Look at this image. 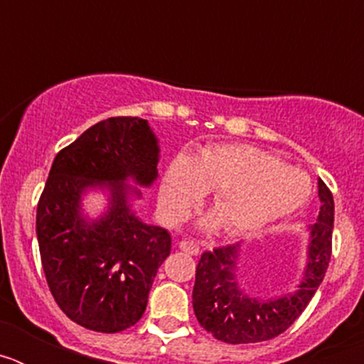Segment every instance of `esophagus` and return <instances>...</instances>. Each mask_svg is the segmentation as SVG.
<instances>
[{"label": "esophagus", "instance_id": "1", "mask_svg": "<svg viewBox=\"0 0 364 364\" xmlns=\"http://www.w3.org/2000/svg\"><path fill=\"white\" fill-rule=\"evenodd\" d=\"M178 246L180 250L188 253V255H198V252H200V247H198L195 242H189V240H180Z\"/></svg>", "mask_w": 364, "mask_h": 364}]
</instances>
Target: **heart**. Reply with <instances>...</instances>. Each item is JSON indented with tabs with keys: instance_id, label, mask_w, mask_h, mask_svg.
Returning a JSON list of instances; mask_svg holds the SVG:
<instances>
[{
	"instance_id": "heart-1",
	"label": "heart",
	"mask_w": 364,
	"mask_h": 364,
	"mask_svg": "<svg viewBox=\"0 0 364 364\" xmlns=\"http://www.w3.org/2000/svg\"><path fill=\"white\" fill-rule=\"evenodd\" d=\"M205 189L215 191L217 210L205 226H217L220 220L226 233L250 235L301 210L310 198L311 182L306 173L266 151L218 146L195 160L178 156L164 178L160 202L169 217L180 218Z\"/></svg>"
}]
</instances>
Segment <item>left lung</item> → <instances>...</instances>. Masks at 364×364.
<instances>
[{
    "label": "left lung",
    "mask_w": 364,
    "mask_h": 364,
    "mask_svg": "<svg viewBox=\"0 0 364 364\" xmlns=\"http://www.w3.org/2000/svg\"><path fill=\"white\" fill-rule=\"evenodd\" d=\"M321 210L310 226L306 268L291 294L259 299L247 295L237 281L240 244L202 253L193 286V310L215 339L230 345L260 343L281 336L297 321L315 295L332 257L333 197L319 178Z\"/></svg>",
    "instance_id": "left-lung-1"
}]
</instances>
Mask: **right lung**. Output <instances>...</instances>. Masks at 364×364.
Here are the masks:
<instances>
[{"label": "right lung", "mask_w": 364, "mask_h": 364, "mask_svg": "<svg viewBox=\"0 0 364 364\" xmlns=\"http://www.w3.org/2000/svg\"><path fill=\"white\" fill-rule=\"evenodd\" d=\"M160 147L147 120L98 122L54 159L36 211L41 266L54 301L80 326L117 333L136 324L171 235L136 217L133 198L159 176ZM109 193L100 218L82 215V195Z\"/></svg>", "instance_id": "right-lung-1"}]
</instances>
